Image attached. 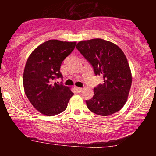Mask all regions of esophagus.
Masks as SVG:
<instances>
[{"mask_svg":"<svg viewBox=\"0 0 156 156\" xmlns=\"http://www.w3.org/2000/svg\"><path fill=\"white\" fill-rule=\"evenodd\" d=\"M75 89H76V91H77V92H81V91H82V88H81V87H75Z\"/></svg>","mask_w":156,"mask_h":156,"instance_id":"obj_1","label":"esophagus"}]
</instances>
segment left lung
<instances>
[{
  "label": "left lung",
  "instance_id": "obj_1",
  "mask_svg": "<svg viewBox=\"0 0 156 156\" xmlns=\"http://www.w3.org/2000/svg\"><path fill=\"white\" fill-rule=\"evenodd\" d=\"M76 48L92 66L95 75L104 79L103 84L94 89L93 97L86 101L87 107L102 116L119 112L127 101L132 83L124 53L116 44L99 38L81 41Z\"/></svg>",
  "mask_w": 156,
  "mask_h": 156
}]
</instances>
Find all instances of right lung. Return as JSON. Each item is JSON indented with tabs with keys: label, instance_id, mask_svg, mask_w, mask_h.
<instances>
[{
	"label": "right lung",
	"instance_id": "right-lung-1",
	"mask_svg": "<svg viewBox=\"0 0 156 156\" xmlns=\"http://www.w3.org/2000/svg\"><path fill=\"white\" fill-rule=\"evenodd\" d=\"M76 42L50 40L37 47L25 64L23 87L25 95L34 107L45 116L60 114L67 107L73 92L55 79L62 78V61L75 48Z\"/></svg>",
	"mask_w": 156,
	"mask_h": 156
}]
</instances>
